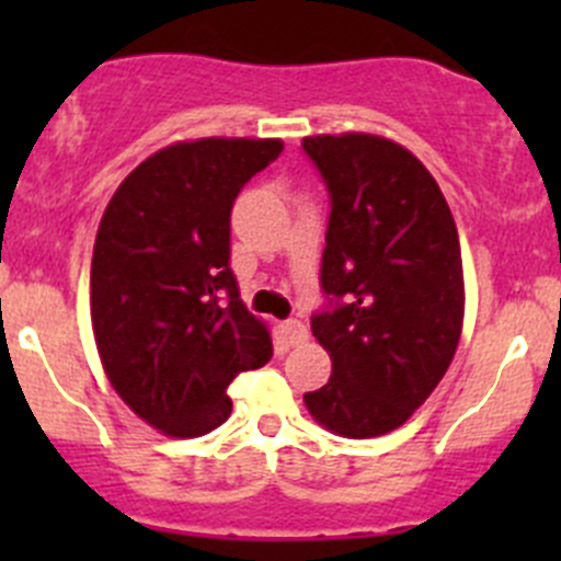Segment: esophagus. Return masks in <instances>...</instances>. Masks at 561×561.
Masks as SVG:
<instances>
[{"label": "esophagus", "mask_w": 561, "mask_h": 561, "mask_svg": "<svg viewBox=\"0 0 561 561\" xmlns=\"http://www.w3.org/2000/svg\"><path fill=\"white\" fill-rule=\"evenodd\" d=\"M279 339L287 347H298L301 342H307V325L298 320H285L279 325Z\"/></svg>", "instance_id": "1"}]
</instances>
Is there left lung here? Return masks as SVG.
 I'll list each match as a JSON object with an SVG mask.
<instances>
[{
	"mask_svg": "<svg viewBox=\"0 0 561 561\" xmlns=\"http://www.w3.org/2000/svg\"><path fill=\"white\" fill-rule=\"evenodd\" d=\"M301 146L331 197L325 307L312 333L333 364L304 401L328 432L380 437L432 396L456 355L463 271L454 214L434 175L393 140L347 133Z\"/></svg>",
	"mask_w": 561,
	"mask_h": 561,
	"instance_id": "8db88e82",
	"label": "left lung"
}]
</instances>
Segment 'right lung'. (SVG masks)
<instances>
[{
  "instance_id": "obj_1",
  "label": "right lung",
  "mask_w": 561,
  "mask_h": 561,
  "mask_svg": "<svg viewBox=\"0 0 561 561\" xmlns=\"http://www.w3.org/2000/svg\"><path fill=\"white\" fill-rule=\"evenodd\" d=\"M282 140L203 138L140 162L107 203L92 254V328L105 375L171 437L228 421L236 375L274 347L230 268V211Z\"/></svg>"
}]
</instances>
